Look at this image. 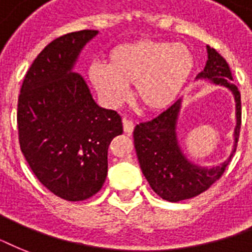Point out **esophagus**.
<instances>
[{
    "label": "esophagus",
    "instance_id": "esophagus-1",
    "mask_svg": "<svg viewBox=\"0 0 252 252\" xmlns=\"http://www.w3.org/2000/svg\"><path fill=\"white\" fill-rule=\"evenodd\" d=\"M123 128H124V133H126L128 136H130L134 129V123L132 122V120L124 119V120H123Z\"/></svg>",
    "mask_w": 252,
    "mask_h": 252
}]
</instances>
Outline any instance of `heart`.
<instances>
[{
	"mask_svg": "<svg viewBox=\"0 0 252 252\" xmlns=\"http://www.w3.org/2000/svg\"><path fill=\"white\" fill-rule=\"evenodd\" d=\"M193 70V56L187 47L159 40H136L116 45L108 64L94 63L89 77L107 106L126 100L133 82L137 102L148 111H161L183 90Z\"/></svg>",
	"mask_w": 252,
	"mask_h": 252,
	"instance_id": "heart-1",
	"label": "heart"
}]
</instances>
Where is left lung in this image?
<instances>
[{
	"label": "left lung",
	"instance_id": "8db88e82",
	"mask_svg": "<svg viewBox=\"0 0 252 252\" xmlns=\"http://www.w3.org/2000/svg\"><path fill=\"white\" fill-rule=\"evenodd\" d=\"M207 51L205 68L196 78L227 87L235 99L237 126L234 129V146L226 161L208 168L192 163L184 156L176 136V122L182 99H178L153 120L137 124L133 130L134 148L142 174L149 182L152 189L162 199L171 203L192 199L207 191L216 180L221 178L237 149L242 115L241 93L233 84V76L226 60L209 45H207Z\"/></svg>",
	"mask_w": 252,
	"mask_h": 252
}]
</instances>
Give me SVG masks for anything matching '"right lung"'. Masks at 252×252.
<instances>
[{"instance_id": "1", "label": "right lung", "mask_w": 252, "mask_h": 252, "mask_svg": "<svg viewBox=\"0 0 252 252\" xmlns=\"http://www.w3.org/2000/svg\"><path fill=\"white\" fill-rule=\"evenodd\" d=\"M96 33L82 30L51 41L30 66L18 98L22 153L39 182L68 201L86 200L102 188L108 146L123 133L120 115L99 107L73 72Z\"/></svg>"}]
</instances>
